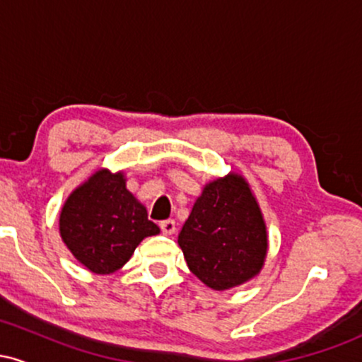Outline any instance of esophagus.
<instances>
[{
    "label": "esophagus",
    "mask_w": 362,
    "mask_h": 362,
    "mask_svg": "<svg viewBox=\"0 0 362 362\" xmlns=\"http://www.w3.org/2000/svg\"><path fill=\"white\" fill-rule=\"evenodd\" d=\"M160 228H161V231H163V235H173L177 231L175 221H173V219H167V221H161L160 223Z\"/></svg>",
    "instance_id": "obj_1"
}]
</instances>
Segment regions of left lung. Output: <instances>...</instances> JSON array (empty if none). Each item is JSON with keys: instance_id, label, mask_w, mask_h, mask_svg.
Instances as JSON below:
<instances>
[{"instance_id": "8db88e82", "label": "left lung", "mask_w": 362, "mask_h": 362, "mask_svg": "<svg viewBox=\"0 0 362 362\" xmlns=\"http://www.w3.org/2000/svg\"><path fill=\"white\" fill-rule=\"evenodd\" d=\"M190 272L207 288L226 291L259 276L269 235L259 202L243 175L207 182L178 233Z\"/></svg>"}]
</instances>
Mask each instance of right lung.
I'll use <instances>...</instances> for the list:
<instances>
[{
    "instance_id": "add662e5",
    "label": "right lung",
    "mask_w": 362,
    "mask_h": 362,
    "mask_svg": "<svg viewBox=\"0 0 362 362\" xmlns=\"http://www.w3.org/2000/svg\"><path fill=\"white\" fill-rule=\"evenodd\" d=\"M160 233L146 207L126 187L124 172L98 168L66 199L59 235L73 257L93 274L122 269L146 236Z\"/></svg>"
}]
</instances>
